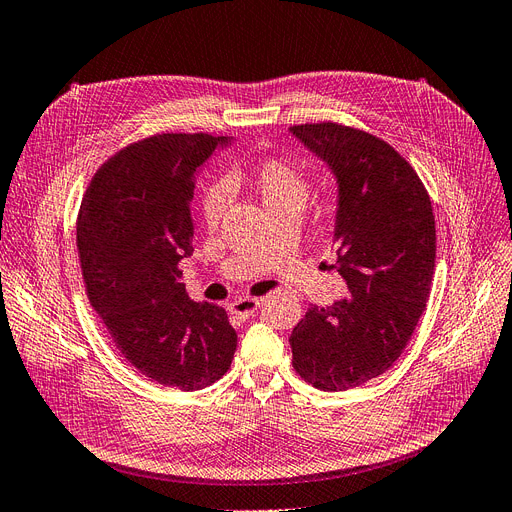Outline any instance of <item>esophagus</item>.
I'll list each match as a JSON object with an SVG mask.
<instances>
[{"instance_id":"esophagus-1","label":"esophagus","mask_w":512,"mask_h":512,"mask_svg":"<svg viewBox=\"0 0 512 512\" xmlns=\"http://www.w3.org/2000/svg\"><path fill=\"white\" fill-rule=\"evenodd\" d=\"M257 308H259V299H255V297H240L230 304V312L240 318L253 316L257 312Z\"/></svg>"}]
</instances>
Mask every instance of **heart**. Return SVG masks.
I'll return each mask as SVG.
<instances>
[{
  "mask_svg": "<svg viewBox=\"0 0 512 512\" xmlns=\"http://www.w3.org/2000/svg\"><path fill=\"white\" fill-rule=\"evenodd\" d=\"M246 185L261 200L270 213L295 211L304 208L310 194V177L306 168L291 158L261 160L249 170L234 168L223 181L211 183L200 198V213L206 225H217L227 208V192Z\"/></svg>",
  "mask_w": 512,
  "mask_h": 512,
  "instance_id": "heart-1",
  "label": "heart"
}]
</instances>
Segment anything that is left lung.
<instances>
[{"mask_svg": "<svg viewBox=\"0 0 512 512\" xmlns=\"http://www.w3.org/2000/svg\"><path fill=\"white\" fill-rule=\"evenodd\" d=\"M337 179L333 268L350 297L310 306L289 342L293 367L339 392L386 373L426 310L437 255L430 196L386 141L337 122L291 126Z\"/></svg>", "mask_w": 512, "mask_h": 512, "instance_id": "1", "label": "left lung"}]
</instances>
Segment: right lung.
I'll list each match as a JSON object with an SVG mask.
<instances>
[{"label":"right lung","mask_w":512,"mask_h":512,"mask_svg":"<svg viewBox=\"0 0 512 512\" xmlns=\"http://www.w3.org/2000/svg\"><path fill=\"white\" fill-rule=\"evenodd\" d=\"M227 143L206 132L130 143L97 170L78 215L90 306L132 367L179 390L221 380L238 342L221 306L189 299L179 270L194 253L198 168Z\"/></svg>","instance_id":"right-lung-1"}]
</instances>
